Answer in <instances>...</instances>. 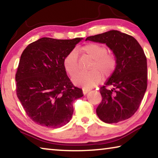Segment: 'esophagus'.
Returning <instances> with one entry per match:
<instances>
[{
	"instance_id": "obj_1",
	"label": "esophagus",
	"mask_w": 158,
	"mask_h": 158,
	"mask_svg": "<svg viewBox=\"0 0 158 158\" xmlns=\"http://www.w3.org/2000/svg\"><path fill=\"white\" fill-rule=\"evenodd\" d=\"M82 90H83V93H84V95L87 94V93L90 91V90H89V89H83Z\"/></svg>"
}]
</instances>
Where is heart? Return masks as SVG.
I'll list each match as a JSON object with an SVG mask.
<instances>
[{"label": "heart", "instance_id": "obj_1", "mask_svg": "<svg viewBox=\"0 0 158 158\" xmlns=\"http://www.w3.org/2000/svg\"><path fill=\"white\" fill-rule=\"evenodd\" d=\"M79 52L87 55L93 60L90 67L89 73H79L73 77L74 85L90 89L97 85L101 81V75L104 78L109 77L116 65V58L108 53V49L102 44L89 43L81 47ZM64 69L69 75L73 76L78 71V56L75 50H73L66 56L63 61Z\"/></svg>", "mask_w": 158, "mask_h": 158}]
</instances>
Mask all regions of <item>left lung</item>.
<instances>
[{"mask_svg":"<svg viewBox=\"0 0 158 158\" xmlns=\"http://www.w3.org/2000/svg\"><path fill=\"white\" fill-rule=\"evenodd\" d=\"M89 40L106 44L115 56L114 73L100 88L101 103L96 113L101 121L116 123L128 119L137 111L147 89V60L135 37L118 31L88 37ZM111 85L112 89L106 86Z\"/></svg>","mask_w":158,"mask_h":158,"instance_id":"obj_1","label":"left lung"}]
</instances>
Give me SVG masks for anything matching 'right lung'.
<instances>
[{
    "label": "right lung",
    "instance_id": "1",
    "mask_svg": "<svg viewBox=\"0 0 158 158\" xmlns=\"http://www.w3.org/2000/svg\"><path fill=\"white\" fill-rule=\"evenodd\" d=\"M82 40L42 37L23 50L15 77L17 95L37 124L58 128L71 120L73 102L84 94L67 75L63 61Z\"/></svg>",
    "mask_w": 158,
    "mask_h": 158
}]
</instances>
